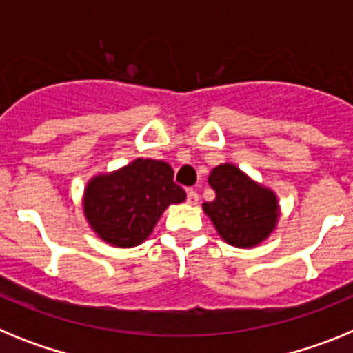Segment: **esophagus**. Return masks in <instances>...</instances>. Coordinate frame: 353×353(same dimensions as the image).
Instances as JSON below:
<instances>
[{"label":"esophagus","instance_id":"34e87169","mask_svg":"<svg viewBox=\"0 0 353 353\" xmlns=\"http://www.w3.org/2000/svg\"><path fill=\"white\" fill-rule=\"evenodd\" d=\"M187 203L189 205H198L199 203V194L196 191H189L187 192Z\"/></svg>","mask_w":353,"mask_h":353}]
</instances>
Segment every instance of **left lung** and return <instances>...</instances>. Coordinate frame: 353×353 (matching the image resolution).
Wrapping results in <instances>:
<instances>
[{
    "instance_id": "obj_1",
    "label": "left lung",
    "mask_w": 353,
    "mask_h": 353,
    "mask_svg": "<svg viewBox=\"0 0 353 353\" xmlns=\"http://www.w3.org/2000/svg\"><path fill=\"white\" fill-rule=\"evenodd\" d=\"M208 183L215 199L203 203V212L226 244L252 249L276 232L281 207L270 187L252 180L232 162L215 166Z\"/></svg>"
}]
</instances>
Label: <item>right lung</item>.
I'll return each mask as SVG.
<instances>
[{"label":"right lung","mask_w":353,"mask_h":353,"mask_svg":"<svg viewBox=\"0 0 353 353\" xmlns=\"http://www.w3.org/2000/svg\"><path fill=\"white\" fill-rule=\"evenodd\" d=\"M164 161L138 157L114 171L93 174L83 192L84 219L113 248H136L154 232L170 205L185 201Z\"/></svg>","instance_id":"right-lung-1"}]
</instances>
